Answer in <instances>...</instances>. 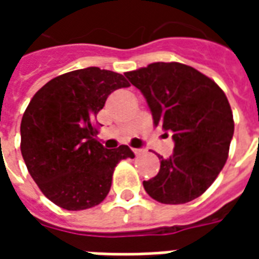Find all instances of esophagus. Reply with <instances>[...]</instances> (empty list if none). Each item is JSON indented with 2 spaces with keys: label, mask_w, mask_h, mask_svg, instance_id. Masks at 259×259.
Returning a JSON list of instances; mask_svg holds the SVG:
<instances>
[{
  "label": "esophagus",
  "mask_w": 259,
  "mask_h": 259,
  "mask_svg": "<svg viewBox=\"0 0 259 259\" xmlns=\"http://www.w3.org/2000/svg\"><path fill=\"white\" fill-rule=\"evenodd\" d=\"M133 152H135L136 155H140L144 152V150H141V148H133Z\"/></svg>",
  "instance_id": "obj_1"
}]
</instances>
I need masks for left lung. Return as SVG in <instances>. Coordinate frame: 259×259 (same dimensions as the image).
Returning <instances> with one entry per match:
<instances>
[{
	"label": "left lung",
	"instance_id": "left-lung-1",
	"mask_svg": "<svg viewBox=\"0 0 259 259\" xmlns=\"http://www.w3.org/2000/svg\"><path fill=\"white\" fill-rule=\"evenodd\" d=\"M124 76L143 93L154 124L172 133L175 148L162 157L155 178L144 180L147 194L162 204L200 197L226 163L233 137V113L219 85L179 62H154Z\"/></svg>",
	"mask_w": 259,
	"mask_h": 259
}]
</instances>
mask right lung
I'll return each instance as SVG.
<instances>
[{"mask_svg":"<svg viewBox=\"0 0 259 259\" xmlns=\"http://www.w3.org/2000/svg\"><path fill=\"white\" fill-rule=\"evenodd\" d=\"M129 85L123 74L90 66L50 80L31 98L20 123V151L54 204L68 211L98 205L115 166L135 158L127 146L107 150L97 140V113L112 91Z\"/></svg>","mask_w":259,"mask_h":259,"instance_id":"obj_1","label":"right lung"}]
</instances>
